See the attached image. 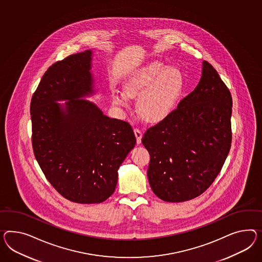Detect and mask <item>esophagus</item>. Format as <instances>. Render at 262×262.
<instances>
[{"mask_svg":"<svg viewBox=\"0 0 262 262\" xmlns=\"http://www.w3.org/2000/svg\"><path fill=\"white\" fill-rule=\"evenodd\" d=\"M135 136L137 138V143H141V138H142V133L139 128H135L134 129Z\"/></svg>","mask_w":262,"mask_h":262,"instance_id":"esophagus-1","label":"esophagus"}]
</instances>
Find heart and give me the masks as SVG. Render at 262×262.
<instances>
[{
	"instance_id": "heart-1",
	"label": "heart",
	"mask_w": 262,
	"mask_h": 262,
	"mask_svg": "<svg viewBox=\"0 0 262 262\" xmlns=\"http://www.w3.org/2000/svg\"><path fill=\"white\" fill-rule=\"evenodd\" d=\"M184 88V78L179 68L153 61L139 69L125 82L122 92L113 95L115 104L127 105L128 97L137 98L138 112L145 121L157 122L174 110Z\"/></svg>"
}]
</instances>
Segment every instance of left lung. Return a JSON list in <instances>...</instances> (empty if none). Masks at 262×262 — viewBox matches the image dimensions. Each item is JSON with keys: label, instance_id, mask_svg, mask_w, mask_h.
Returning <instances> with one entry per match:
<instances>
[{"label": "left lung", "instance_id": "left-lung-1", "mask_svg": "<svg viewBox=\"0 0 262 262\" xmlns=\"http://www.w3.org/2000/svg\"><path fill=\"white\" fill-rule=\"evenodd\" d=\"M232 106L228 88L204 60L194 91L141 140L150 155L148 181L158 198L186 202L210 187L231 148Z\"/></svg>", "mask_w": 262, "mask_h": 262}]
</instances>
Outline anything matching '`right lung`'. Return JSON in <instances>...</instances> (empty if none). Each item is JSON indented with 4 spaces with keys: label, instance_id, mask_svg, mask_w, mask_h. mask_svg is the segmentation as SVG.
I'll list each match as a JSON object with an SVG mask.
<instances>
[{
    "label": "right lung",
    "instance_id": "right-lung-1",
    "mask_svg": "<svg viewBox=\"0 0 262 262\" xmlns=\"http://www.w3.org/2000/svg\"><path fill=\"white\" fill-rule=\"evenodd\" d=\"M91 50L47 69L30 103L32 147L47 181L70 202L90 204L114 193L118 169L134 148L127 121L110 119L90 101ZM69 99L66 110L55 101Z\"/></svg>",
    "mask_w": 262,
    "mask_h": 262
}]
</instances>
